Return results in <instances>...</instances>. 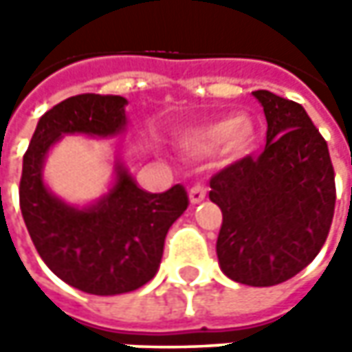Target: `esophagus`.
Wrapping results in <instances>:
<instances>
[{
  "label": "esophagus",
  "instance_id": "34e87169",
  "mask_svg": "<svg viewBox=\"0 0 352 352\" xmlns=\"http://www.w3.org/2000/svg\"><path fill=\"white\" fill-rule=\"evenodd\" d=\"M206 194H208V188H206L204 184H194V186L190 188V201L196 206V204L206 199Z\"/></svg>",
  "mask_w": 352,
  "mask_h": 352
}]
</instances>
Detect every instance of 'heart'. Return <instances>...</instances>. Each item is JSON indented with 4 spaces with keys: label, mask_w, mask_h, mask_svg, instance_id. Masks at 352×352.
I'll return each mask as SVG.
<instances>
[{
    "label": "heart",
    "mask_w": 352,
    "mask_h": 352,
    "mask_svg": "<svg viewBox=\"0 0 352 352\" xmlns=\"http://www.w3.org/2000/svg\"><path fill=\"white\" fill-rule=\"evenodd\" d=\"M254 139V127L249 119L219 117L197 123L178 135V146L190 155H210L223 148L229 155H241Z\"/></svg>",
    "instance_id": "obj_1"
}]
</instances>
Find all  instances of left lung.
I'll return each mask as SVG.
<instances>
[{
  "label": "left lung",
  "mask_w": 352,
  "mask_h": 352,
  "mask_svg": "<svg viewBox=\"0 0 352 352\" xmlns=\"http://www.w3.org/2000/svg\"><path fill=\"white\" fill-rule=\"evenodd\" d=\"M266 146L213 174L210 199L223 213L217 258L225 276L274 286L311 263L329 235L335 172L327 142L300 103L258 89Z\"/></svg>",
  "instance_id": "left-lung-1"
}]
</instances>
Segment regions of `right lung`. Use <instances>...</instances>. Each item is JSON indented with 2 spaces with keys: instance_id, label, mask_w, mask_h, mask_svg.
Here are the masks:
<instances>
[{
  "instance_id": "add662e5",
  "label": "right lung",
  "mask_w": 352,
  "mask_h": 352,
  "mask_svg": "<svg viewBox=\"0 0 352 352\" xmlns=\"http://www.w3.org/2000/svg\"><path fill=\"white\" fill-rule=\"evenodd\" d=\"M125 105L121 96L68 98L38 119L23 156L19 204L34 249L60 280L94 296L125 294L153 280L166 233L188 208L184 186L148 194L121 162L113 188L88 208L68 206L47 188L43 164L50 146L72 133L119 135L127 127Z\"/></svg>"
}]
</instances>
